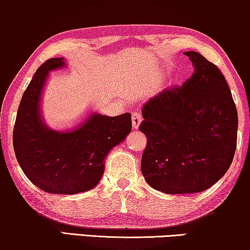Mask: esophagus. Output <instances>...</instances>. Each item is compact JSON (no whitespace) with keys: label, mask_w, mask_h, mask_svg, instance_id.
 <instances>
[{"label":"esophagus","mask_w":250,"mask_h":250,"mask_svg":"<svg viewBox=\"0 0 250 250\" xmlns=\"http://www.w3.org/2000/svg\"><path fill=\"white\" fill-rule=\"evenodd\" d=\"M141 122H142L141 114H140V112H138V111L133 112V114H132V126H133V128H134V129L139 128V126H140V124H141Z\"/></svg>","instance_id":"34e87169"}]
</instances>
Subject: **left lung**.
<instances>
[{
    "mask_svg": "<svg viewBox=\"0 0 250 250\" xmlns=\"http://www.w3.org/2000/svg\"><path fill=\"white\" fill-rule=\"evenodd\" d=\"M184 54L192 62V76L150 98L140 125L148 139L141 172L150 187L168 194L214 186L237 148L238 112L223 74L198 52Z\"/></svg>",
    "mask_w": 250,
    "mask_h": 250,
    "instance_id": "left-lung-1",
    "label": "left lung"
}]
</instances>
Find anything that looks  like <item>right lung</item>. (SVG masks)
Masks as SVG:
<instances>
[{"label": "right lung", "instance_id": "obj_1", "mask_svg": "<svg viewBox=\"0 0 250 250\" xmlns=\"http://www.w3.org/2000/svg\"><path fill=\"white\" fill-rule=\"evenodd\" d=\"M63 58L39 67L20 101L13 149L30 182L49 193L75 194L97 186L110 150L132 129L131 114L109 117L91 111L74 128L54 129L44 122L41 104L51 70L66 68Z\"/></svg>", "mask_w": 250, "mask_h": 250}]
</instances>
